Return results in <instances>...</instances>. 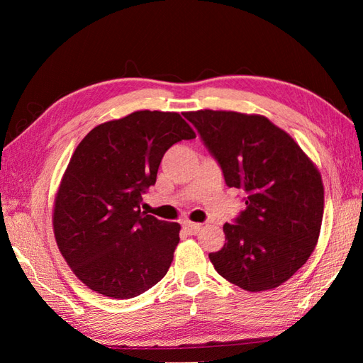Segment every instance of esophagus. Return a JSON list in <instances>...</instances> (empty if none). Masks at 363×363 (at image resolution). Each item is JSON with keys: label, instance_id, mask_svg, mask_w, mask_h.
Here are the masks:
<instances>
[{"label": "esophagus", "instance_id": "obj_1", "mask_svg": "<svg viewBox=\"0 0 363 363\" xmlns=\"http://www.w3.org/2000/svg\"><path fill=\"white\" fill-rule=\"evenodd\" d=\"M182 229L186 230L189 235H195L198 234V230L201 229V223H194V221H184L182 223Z\"/></svg>", "mask_w": 363, "mask_h": 363}]
</instances>
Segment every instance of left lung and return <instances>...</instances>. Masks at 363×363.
<instances>
[{
	"label": "left lung",
	"instance_id": "8db88e82",
	"mask_svg": "<svg viewBox=\"0 0 363 363\" xmlns=\"http://www.w3.org/2000/svg\"><path fill=\"white\" fill-rule=\"evenodd\" d=\"M184 117L218 162L226 186L246 194V209L223 226L225 246L209 254L215 269L248 291L279 287L318 242L325 209L320 172L262 115L206 109Z\"/></svg>",
	"mask_w": 363,
	"mask_h": 363
}]
</instances>
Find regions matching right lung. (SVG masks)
<instances>
[{"label":"right lung","mask_w":363,"mask_h":363,"mask_svg":"<svg viewBox=\"0 0 363 363\" xmlns=\"http://www.w3.org/2000/svg\"><path fill=\"white\" fill-rule=\"evenodd\" d=\"M176 112L138 111L94 128L74 150L52 226L73 273L115 299L142 295L168 272L181 226L140 211L169 146L195 138Z\"/></svg>","instance_id":"add662e5"}]
</instances>
